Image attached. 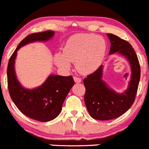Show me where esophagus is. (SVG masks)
Here are the masks:
<instances>
[{"label": "esophagus", "instance_id": "esophagus-1", "mask_svg": "<svg viewBox=\"0 0 149 149\" xmlns=\"http://www.w3.org/2000/svg\"><path fill=\"white\" fill-rule=\"evenodd\" d=\"M74 80L75 82H77V83H79V82H81V81H82V79L79 77H74Z\"/></svg>", "mask_w": 149, "mask_h": 149}]
</instances>
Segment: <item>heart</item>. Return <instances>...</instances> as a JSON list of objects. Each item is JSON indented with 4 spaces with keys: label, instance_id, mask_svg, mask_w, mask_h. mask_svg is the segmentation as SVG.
Returning a JSON list of instances; mask_svg holds the SVG:
<instances>
[{
    "label": "heart",
    "instance_id": "b5f03b06",
    "mask_svg": "<svg viewBox=\"0 0 149 149\" xmlns=\"http://www.w3.org/2000/svg\"><path fill=\"white\" fill-rule=\"evenodd\" d=\"M107 52L106 41L93 33H78L66 41L62 53L54 55V63L59 68L69 70L71 62L82 74L94 72L101 66Z\"/></svg>",
    "mask_w": 149,
    "mask_h": 149
}]
</instances>
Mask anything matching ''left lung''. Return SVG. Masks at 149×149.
I'll use <instances>...</instances> for the list:
<instances>
[{
  "mask_svg": "<svg viewBox=\"0 0 149 149\" xmlns=\"http://www.w3.org/2000/svg\"><path fill=\"white\" fill-rule=\"evenodd\" d=\"M110 41L109 54L116 53L127 59L131 67L128 87L119 93L109 87L102 79L103 65L84 79L85 103L93 118L108 120L122 116L134 102L141 77V68L135 50L128 41L112 33H107Z\"/></svg>",
  "mask_w": 149,
  "mask_h": 149,
  "instance_id": "left-lung-1",
  "label": "left lung"
}]
</instances>
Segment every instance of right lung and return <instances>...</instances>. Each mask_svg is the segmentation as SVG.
Masks as SVG:
<instances>
[{"instance_id": "obj_1", "label": "right lung", "mask_w": 149, "mask_h": 149, "mask_svg": "<svg viewBox=\"0 0 149 149\" xmlns=\"http://www.w3.org/2000/svg\"><path fill=\"white\" fill-rule=\"evenodd\" d=\"M54 35L53 31L29 35L19 43L8 64V87L12 100L25 116L41 122L54 120L60 114L64 100L74 85V79L72 76L50 74L39 87L26 88L21 85L16 76L15 60L21 47L36 41H47Z\"/></svg>"}]
</instances>
